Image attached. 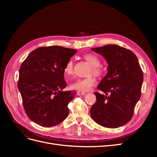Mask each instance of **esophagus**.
I'll return each instance as SVG.
<instances>
[{
  "label": "esophagus",
  "instance_id": "1",
  "mask_svg": "<svg viewBox=\"0 0 157 157\" xmlns=\"http://www.w3.org/2000/svg\"><path fill=\"white\" fill-rule=\"evenodd\" d=\"M86 93L85 92H82V91H77V94L78 96H83V95H85Z\"/></svg>",
  "mask_w": 157,
  "mask_h": 157
}]
</instances>
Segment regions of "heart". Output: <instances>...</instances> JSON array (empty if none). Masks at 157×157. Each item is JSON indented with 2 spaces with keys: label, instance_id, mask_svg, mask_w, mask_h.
Segmentation results:
<instances>
[{
  "label": "heart",
  "instance_id": "1",
  "mask_svg": "<svg viewBox=\"0 0 157 157\" xmlns=\"http://www.w3.org/2000/svg\"><path fill=\"white\" fill-rule=\"evenodd\" d=\"M84 58L92 66L89 71V75H94L96 77H100L103 73V69L100 65L101 61L98 57L92 54H87L84 56ZM64 72L67 77L74 74V61L70 59L66 63ZM96 83V78L91 75L88 77L75 80L71 84V88L79 91H88Z\"/></svg>",
  "mask_w": 157,
  "mask_h": 157
}]
</instances>
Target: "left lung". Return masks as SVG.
<instances>
[{
	"label": "left lung",
	"instance_id": "obj_1",
	"mask_svg": "<svg viewBox=\"0 0 157 157\" xmlns=\"http://www.w3.org/2000/svg\"><path fill=\"white\" fill-rule=\"evenodd\" d=\"M92 50L105 58L108 68L106 76L97 87L106 96L94 92L96 101L90 109V115L103 127H121L134 115L141 97L143 71L136 56L127 48L108 44Z\"/></svg>",
	"mask_w": 157,
	"mask_h": 157
}]
</instances>
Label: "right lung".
I'll list each match as a JSON object with an SVG mask.
<instances>
[{
    "label": "right lung",
    "mask_w": 157,
    "mask_h": 157,
    "mask_svg": "<svg viewBox=\"0 0 157 157\" xmlns=\"http://www.w3.org/2000/svg\"><path fill=\"white\" fill-rule=\"evenodd\" d=\"M77 50L59 46H42L31 52L21 63L17 87L27 117L43 127L63 122L75 91H62L67 84L64 68Z\"/></svg>",
    "instance_id": "add662e5"
}]
</instances>
